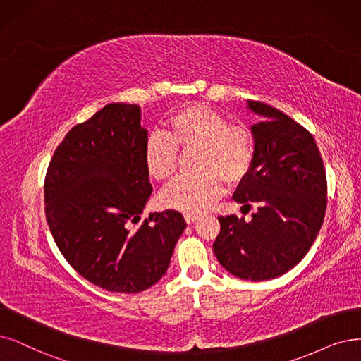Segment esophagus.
Returning <instances> with one entry per match:
<instances>
[{
  "label": "esophagus",
  "mask_w": 361,
  "mask_h": 361,
  "mask_svg": "<svg viewBox=\"0 0 361 361\" xmlns=\"http://www.w3.org/2000/svg\"><path fill=\"white\" fill-rule=\"evenodd\" d=\"M197 219H198V216H197V214H188V213L185 214V221H186V224H194Z\"/></svg>",
  "instance_id": "esophagus-1"
}]
</instances>
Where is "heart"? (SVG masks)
Masks as SVG:
<instances>
[{
  "instance_id": "obj_1",
  "label": "heart",
  "mask_w": 361,
  "mask_h": 361,
  "mask_svg": "<svg viewBox=\"0 0 361 361\" xmlns=\"http://www.w3.org/2000/svg\"><path fill=\"white\" fill-rule=\"evenodd\" d=\"M182 151L198 149L200 175L178 176L161 192V203L188 214L207 212L224 191V180L238 183L253 166L255 147L249 128L229 124L221 112L206 105L182 108L170 118V133L151 135L143 158L148 175L167 180L175 175Z\"/></svg>"
}]
</instances>
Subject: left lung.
Wrapping results in <instances>:
<instances>
[{"instance_id": "1", "label": "left lung", "mask_w": 361, "mask_h": 361, "mask_svg": "<svg viewBox=\"0 0 361 361\" xmlns=\"http://www.w3.org/2000/svg\"><path fill=\"white\" fill-rule=\"evenodd\" d=\"M247 108L261 123L252 126L253 166L233 197L243 207L257 204V212L250 222L219 216L213 252L233 276L264 281L292 269L308 253L323 225L327 182L307 128L262 102L247 100Z\"/></svg>"}]
</instances>
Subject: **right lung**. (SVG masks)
<instances>
[{
	"label": "right lung",
	"instance_id": "obj_1",
	"mask_svg": "<svg viewBox=\"0 0 361 361\" xmlns=\"http://www.w3.org/2000/svg\"><path fill=\"white\" fill-rule=\"evenodd\" d=\"M147 139L139 105L109 104L71 128L47 169L46 218L57 247L108 292L139 293L155 284L186 228L178 210L137 225L152 192Z\"/></svg>",
	"mask_w": 361,
	"mask_h": 361
}]
</instances>
